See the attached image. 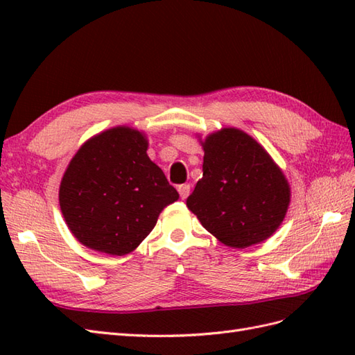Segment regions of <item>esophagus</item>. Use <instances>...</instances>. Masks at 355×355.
Returning <instances> with one entry per match:
<instances>
[{
  "instance_id": "esophagus-1",
  "label": "esophagus",
  "mask_w": 355,
  "mask_h": 355,
  "mask_svg": "<svg viewBox=\"0 0 355 355\" xmlns=\"http://www.w3.org/2000/svg\"><path fill=\"white\" fill-rule=\"evenodd\" d=\"M189 192H191V184H180L178 186V193L182 200H186L189 197Z\"/></svg>"
}]
</instances>
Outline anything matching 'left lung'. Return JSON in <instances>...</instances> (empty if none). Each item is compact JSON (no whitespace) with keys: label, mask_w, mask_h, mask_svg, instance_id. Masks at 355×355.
Returning a JSON list of instances; mask_svg holds the SVG:
<instances>
[{"label":"left lung","mask_w":355,"mask_h":355,"mask_svg":"<svg viewBox=\"0 0 355 355\" xmlns=\"http://www.w3.org/2000/svg\"><path fill=\"white\" fill-rule=\"evenodd\" d=\"M202 178L186 201L209 233L227 247L247 248L282 224L291 189L261 143L238 128H221L205 140Z\"/></svg>","instance_id":"1"}]
</instances>
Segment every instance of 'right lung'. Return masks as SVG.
Wrapping results in <instances>:
<instances>
[{
	"instance_id": "obj_1",
	"label": "right lung",
	"mask_w": 355,
	"mask_h": 355,
	"mask_svg": "<svg viewBox=\"0 0 355 355\" xmlns=\"http://www.w3.org/2000/svg\"><path fill=\"white\" fill-rule=\"evenodd\" d=\"M146 150L145 132L114 126L74 154L59 186V206L82 245L111 256L131 253L162 210L180 198Z\"/></svg>"
}]
</instances>
